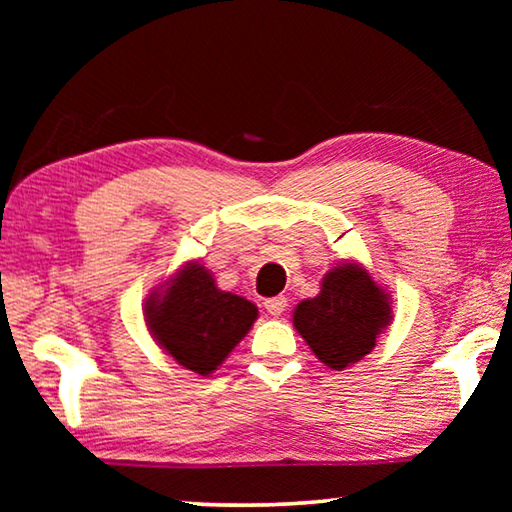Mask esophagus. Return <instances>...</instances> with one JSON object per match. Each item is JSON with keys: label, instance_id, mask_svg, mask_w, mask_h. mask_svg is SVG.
<instances>
[{"label": "esophagus", "instance_id": "1", "mask_svg": "<svg viewBox=\"0 0 512 512\" xmlns=\"http://www.w3.org/2000/svg\"><path fill=\"white\" fill-rule=\"evenodd\" d=\"M264 307H266V311L271 316H282L284 314V309H287V298L284 296H277V298H268L266 302H264Z\"/></svg>", "mask_w": 512, "mask_h": 512}]
</instances>
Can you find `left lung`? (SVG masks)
I'll return each mask as SVG.
<instances>
[{"instance_id": "left-lung-1", "label": "left lung", "mask_w": 512, "mask_h": 512, "mask_svg": "<svg viewBox=\"0 0 512 512\" xmlns=\"http://www.w3.org/2000/svg\"><path fill=\"white\" fill-rule=\"evenodd\" d=\"M391 318L388 293L359 264L334 266L323 277L318 296L302 300L293 311L300 336L332 370L366 357Z\"/></svg>"}]
</instances>
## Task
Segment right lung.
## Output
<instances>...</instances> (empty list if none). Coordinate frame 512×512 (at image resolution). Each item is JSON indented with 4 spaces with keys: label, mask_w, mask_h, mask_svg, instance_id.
<instances>
[{
    "label": "right lung",
    "mask_w": 512,
    "mask_h": 512,
    "mask_svg": "<svg viewBox=\"0 0 512 512\" xmlns=\"http://www.w3.org/2000/svg\"><path fill=\"white\" fill-rule=\"evenodd\" d=\"M146 325L160 348L180 366L210 375L235 350L257 318L253 302L216 289L212 273L187 264L144 307Z\"/></svg>",
    "instance_id": "obj_1"
}]
</instances>
